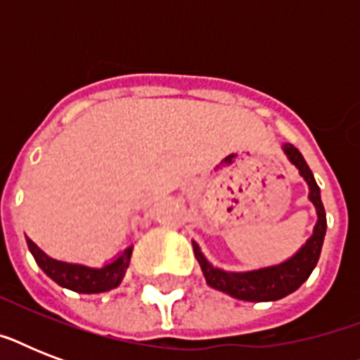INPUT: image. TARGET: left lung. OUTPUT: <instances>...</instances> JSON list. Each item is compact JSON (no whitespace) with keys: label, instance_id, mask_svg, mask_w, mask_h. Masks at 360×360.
<instances>
[{"label":"left lung","instance_id":"obj_1","mask_svg":"<svg viewBox=\"0 0 360 360\" xmlns=\"http://www.w3.org/2000/svg\"><path fill=\"white\" fill-rule=\"evenodd\" d=\"M282 151L285 153L288 160L299 169V175L307 181L308 200L314 203L316 214H318V222L314 226L312 236L308 237L307 243L293 256L288 257L285 262L276 263V265H269V267L252 269V271H224V269L214 267L213 263L203 256L202 248L196 240H192L194 256L202 267L207 284L214 290L224 291L233 299H239V301L267 302L278 301L282 297L290 295L301 288L302 282H307L318 263L319 254H321L325 231H327V217H325L323 203H321L319 186L314 179L312 169L308 168L307 160L302 158L297 147H293L291 143H284Z\"/></svg>","mask_w":360,"mask_h":360}]
</instances>
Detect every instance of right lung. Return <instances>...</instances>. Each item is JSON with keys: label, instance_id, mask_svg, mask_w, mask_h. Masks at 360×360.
I'll return each instance as SVG.
<instances>
[{"label": "right lung", "instance_id": "obj_1", "mask_svg": "<svg viewBox=\"0 0 360 360\" xmlns=\"http://www.w3.org/2000/svg\"><path fill=\"white\" fill-rule=\"evenodd\" d=\"M30 252L35 257L37 265L50 276V278L67 290L78 293H103L117 288L129 269L132 246L124 248L114 262L106 263L103 267H87L82 263H69L61 259H53L39 248L31 239H27Z\"/></svg>", "mask_w": 360, "mask_h": 360}]
</instances>
